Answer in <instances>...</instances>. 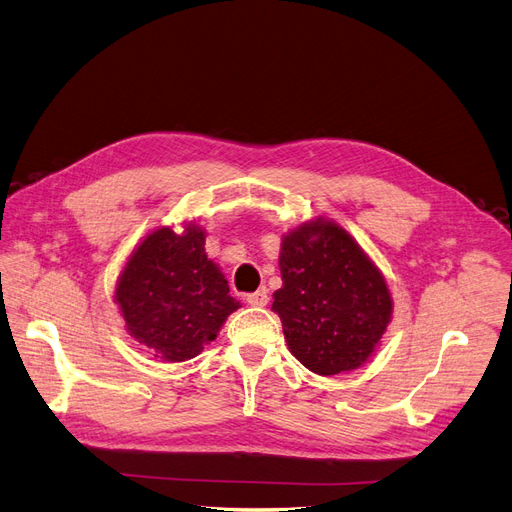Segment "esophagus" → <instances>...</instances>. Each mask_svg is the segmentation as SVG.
<instances>
[{"mask_svg":"<svg viewBox=\"0 0 512 512\" xmlns=\"http://www.w3.org/2000/svg\"><path fill=\"white\" fill-rule=\"evenodd\" d=\"M268 301H270V297H268V289H257L255 293H249V295H246V304L253 306V308H263V306H268Z\"/></svg>","mask_w":512,"mask_h":512,"instance_id":"34e87169","label":"esophagus"}]
</instances>
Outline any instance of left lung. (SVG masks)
Returning <instances> with one entry per match:
<instances>
[{
	"label": "left lung",
	"mask_w": 512,
	"mask_h": 512,
	"mask_svg": "<svg viewBox=\"0 0 512 512\" xmlns=\"http://www.w3.org/2000/svg\"><path fill=\"white\" fill-rule=\"evenodd\" d=\"M282 287L272 310L287 346L318 375L363 367L382 342L394 301L386 278L342 225L316 217L282 236Z\"/></svg>",
	"instance_id": "obj_1"
}]
</instances>
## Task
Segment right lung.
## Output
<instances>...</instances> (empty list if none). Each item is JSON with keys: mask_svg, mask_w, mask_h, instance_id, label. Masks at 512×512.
I'll return each mask as SVG.
<instances>
[{"mask_svg": "<svg viewBox=\"0 0 512 512\" xmlns=\"http://www.w3.org/2000/svg\"><path fill=\"white\" fill-rule=\"evenodd\" d=\"M181 227L151 230L128 255L113 291L130 337L162 363L198 356L240 308L204 251V227L196 221Z\"/></svg>", "mask_w": 512, "mask_h": 512, "instance_id": "1", "label": "right lung"}]
</instances>
